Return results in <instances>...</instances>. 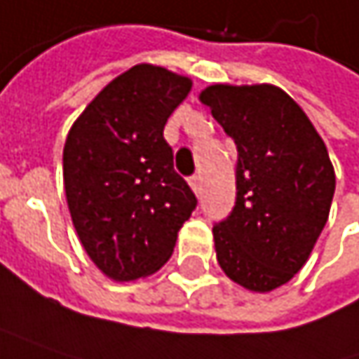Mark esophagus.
I'll return each instance as SVG.
<instances>
[{"mask_svg": "<svg viewBox=\"0 0 359 359\" xmlns=\"http://www.w3.org/2000/svg\"><path fill=\"white\" fill-rule=\"evenodd\" d=\"M190 186H192L194 194H200V192H202V177H200L198 173H196V175H192V177H190Z\"/></svg>", "mask_w": 359, "mask_h": 359, "instance_id": "1", "label": "esophagus"}]
</instances>
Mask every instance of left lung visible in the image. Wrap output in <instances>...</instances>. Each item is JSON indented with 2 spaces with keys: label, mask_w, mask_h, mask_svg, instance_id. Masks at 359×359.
<instances>
[{
  "label": "left lung",
  "mask_w": 359,
  "mask_h": 359,
  "mask_svg": "<svg viewBox=\"0 0 359 359\" xmlns=\"http://www.w3.org/2000/svg\"><path fill=\"white\" fill-rule=\"evenodd\" d=\"M237 144V198L215 224L218 266L269 292L306 264L329 218L335 171L309 116L276 86L217 83L200 93Z\"/></svg>",
  "instance_id": "8db88e82"
}]
</instances>
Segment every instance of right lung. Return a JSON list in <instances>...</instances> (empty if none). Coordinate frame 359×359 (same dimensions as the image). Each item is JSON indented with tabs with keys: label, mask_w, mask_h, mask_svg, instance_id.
Here are the masks:
<instances>
[{
	"label": "right lung",
	"mask_w": 359,
	"mask_h": 359,
	"mask_svg": "<svg viewBox=\"0 0 359 359\" xmlns=\"http://www.w3.org/2000/svg\"><path fill=\"white\" fill-rule=\"evenodd\" d=\"M190 90L184 75L135 65L91 100L67 135L71 220L91 262L116 282L161 268L198 204L163 139L167 118Z\"/></svg>",
	"instance_id": "right-lung-1"
}]
</instances>
